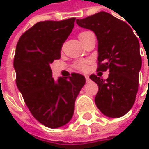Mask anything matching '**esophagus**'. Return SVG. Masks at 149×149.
I'll return each instance as SVG.
<instances>
[{
    "mask_svg": "<svg viewBox=\"0 0 149 149\" xmlns=\"http://www.w3.org/2000/svg\"><path fill=\"white\" fill-rule=\"evenodd\" d=\"M85 79H86V82H89L91 79H90V77L89 76H87V75H85Z\"/></svg>",
    "mask_w": 149,
    "mask_h": 149,
    "instance_id": "34e87169",
    "label": "esophagus"
}]
</instances>
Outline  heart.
<instances>
[{
	"instance_id": "b5f03b06",
	"label": "heart",
	"mask_w": 149,
	"mask_h": 149,
	"mask_svg": "<svg viewBox=\"0 0 149 149\" xmlns=\"http://www.w3.org/2000/svg\"><path fill=\"white\" fill-rule=\"evenodd\" d=\"M83 33H84V32H83ZM74 67L77 70H78V71H84V70H86L87 63L85 61H78V62H76L74 64Z\"/></svg>"
}]
</instances>
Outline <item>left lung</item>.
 <instances>
[{"label": "left lung", "instance_id": "1", "mask_svg": "<svg viewBox=\"0 0 149 149\" xmlns=\"http://www.w3.org/2000/svg\"><path fill=\"white\" fill-rule=\"evenodd\" d=\"M76 22L94 32L98 41L97 71L109 72L106 80L90 76L99 88L96 105L108 117H121L132 108L138 91L141 67L138 39L126 22L106 12L77 19Z\"/></svg>", "mask_w": 149, "mask_h": 149}]
</instances>
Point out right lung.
Masks as SVG:
<instances>
[{"label":"right lung","mask_w":149,"mask_h":149,"mask_svg":"<svg viewBox=\"0 0 149 149\" xmlns=\"http://www.w3.org/2000/svg\"><path fill=\"white\" fill-rule=\"evenodd\" d=\"M75 18L36 23L19 38L14 67L16 84L33 117L50 129L68 123L76 98L85 84L78 73L52 77L50 65L60 58L63 43L74 27Z\"/></svg>","instance_id":"right-lung-1"}]
</instances>
